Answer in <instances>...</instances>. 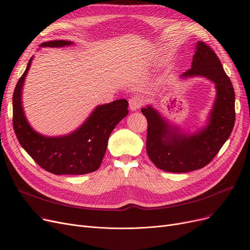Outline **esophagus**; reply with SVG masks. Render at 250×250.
<instances>
[{"instance_id":"1","label":"esophagus","mask_w":250,"mask_h":250,"mask_svg":"<svg viewBox=\"0 0 250 250\" xmlns=\"http://www.w3.org/2000/svg\"><path fill=\"white\" fill-rule=\"evenodd\" d=\"M144 104V101L140 97H133L129 100V108L131 109V111H136L138 110L140 106Z\"/></svg>"}]
</instances>
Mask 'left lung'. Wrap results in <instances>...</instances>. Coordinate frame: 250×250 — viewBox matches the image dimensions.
<instances>
[{
	"instance_id": "1",
	"label": "left lung",
	"mask_w": 250,
	"mask_h": 250,
	"mask_svg": "<svg viewBox=\"0 0 250 250\" xmlns=\"http://www.w3.org/2000/svg\"><path fill=\"white\" fill-rule=\"evenodd\" d=\"M204 77L215 83L216 99L207 124L188 133L170 124L151 105L142 108L147 120L146 151L161 170L186 173L204 168L229 138L235 123V92L220 59L208 45L197 42L191 68L181 79Z\"/></svg>"
}]
</instances>
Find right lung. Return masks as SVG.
<instances>
[{
  "label": "right lung",
  "mask_w": 250,
  "mask_h": 250,
  "mask_svg": "<svg viewBox=\"0 0 250 250\" xmlns=\"http://www.w3.org/2000/svg\"><path fill=\"white\" fill-rule=\"evenodd\" d=\"M69 41L42 42L41 47H62ZM33 57L18 80L13 93V127L21 146L45 171L55 175H83L100 168L110 134L128 115L125 99L98 105L73 132L62 136H45L29 125L22 105V88Z\"/></svg>",
  "instance_id": "right-lung-1"
}]
</instances>
